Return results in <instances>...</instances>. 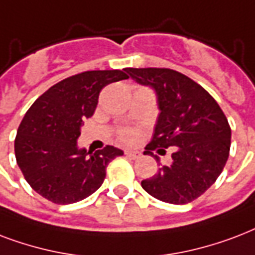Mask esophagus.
<instances>
[{"mask_svg":"<svg viewBox=\"0 0 255 255\" xmlns=\"http://www.w3.org/2000/svg\"><path fill=\"white\" fill-rule=\"evenodd\" d=\"M125 155L129 157L130 159H137L141 157V153L137 151V150H125Z\"/></svg>","mask_w":255,"mask_h":255,"instance_id":"34e87169","label":"esophagus"}]
</instances>
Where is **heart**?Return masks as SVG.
Listing matches in <instances>:
<instances>
[{
  "label": "heart",
  "instance_id": "obj_1",
  "mask_svg": "<svg viewBox=\"0 0 255 255\" xmlns=\"http://www.w3.org/2000/svg\"><path fill=\"white\" fill-rule=\"evenodd\" d=\"M135 137H137V134H135V131H133V130H128V131H125V133L122 134V138L128 142H133L134 139H135Z\"/></svg>",
  "mask_w": 255,
  "mask_h": 255
}]
</instances>
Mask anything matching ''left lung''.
<instances>
[{
  "instance_id": "left-lung-1",
  "label": "left lung",
  "mask_w": 255,
  "mask_h": 255,
  "mask_svg": "<svg viewBox=\"0 0 255 255\" xmlns=\"http://www.w3.org/2000/svg\"><path fill=\"white\" fill-rule=\"evenodd\" d=\"M125 72L154 90L159 109L153 141L145 147L159 169L142 181L143 190L173 205L194 201L216 182L229 158L232 130L224 112L201 85L182 73L157 68ZM171 145L173 161L163 167L151 150Z\"/></svg>"
}]
</instances>
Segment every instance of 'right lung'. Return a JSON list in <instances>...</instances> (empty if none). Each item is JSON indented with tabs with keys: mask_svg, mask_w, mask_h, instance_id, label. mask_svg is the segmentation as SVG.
<instances>
[{
	"mask_svg": "<svg viewBox=\"0 0 255 255\" xmlns=\"http://www.w3.org/2000/svg\"><path fill=\"white\" fill-rule=\"evenodd\" d=\"M124 70H93L65 78L26 112L17 130L15 159L27 183L43 198L58 205L82 201L100 189L110 161L124 154L110 145L93 153L77 143L101 90L129 78Z\"/></svg>",
	"mask_w": 255,
	"mask_h": 255,
	"instance_id": "obj_1",
	"label": "right lung"
}]
</instances>
